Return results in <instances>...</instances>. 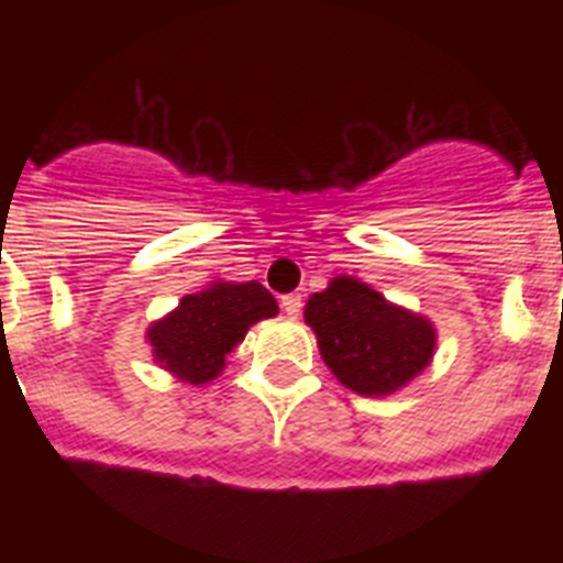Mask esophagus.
Listing matches in <instances>:
<instances>
[{
	"label": "esophagus",
	"instance_id": "1",
	"mask_svg": "<svg viewBox=\"0 0 563 563\" xmlns=\"http://www.w3.org/2000/svg\"><path fill=\"white\" fill-rule=\"evenodd\" d=\"M282 310H285V316L296 318L298 312H301V296H298V292H287V296H282Z\"/></svg>",
	"mask_w": 563,
	"mask_h": 563
}]
</instances>
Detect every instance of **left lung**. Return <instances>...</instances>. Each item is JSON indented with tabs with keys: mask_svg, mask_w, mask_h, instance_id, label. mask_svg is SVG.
Masks as SVG:
<instances>
[{
	"mask_svg": "<svg viewBox=\"0 0 563 563\" xmlns=\"http://www.w3.org/2000/svg\"><path fill=\"white\" fill-rule=\"evenodd\" d=\"M305 321L316 330L332 375L357 395H391L420 375L434 355V327L389 305L380 292L338 276L307 301Z\"/></svg>",
	"mask_w": 563,
	"mask_h": 563,
	"instance_id": "left-lung-1",
	"label": "left lung"
}]
</instances>
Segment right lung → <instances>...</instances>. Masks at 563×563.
<instances>
[{"label":"right lung","mask_w":563,"mask_h":563,"mask_svg":"<svg viewBox=\"0 0 563 563\" xmlns=\"http://www.w3.org/2000/svg\"><path fill=\"white\" fill-rule=\"evenodd\" d=\"M276 312V298L258 282H217L183 298L172 316L148 330V343L168 372L200 386L220 375L225 355L245 338L247 327Z\"/></svg>","instance_id":"1"}]
</instances>
